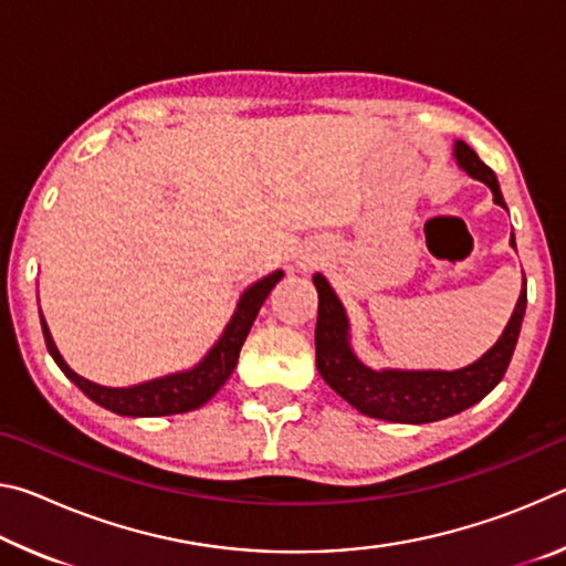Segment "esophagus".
<instances>
[{
    "label": "esophagus",
    "mask_w": 566,
    "mask_h": 566,
    "mask_svg": "<svg viewBox=\"0 0 566 566\" xmlns=\"http://www.w3.org/2000/svg\"><path fill=\"white\" fill-rule=\"evenodd\" d=\"M324 260H327V254H324L319 247L310 244L306 249H302L300 260H296V266H300L302 272H314V270H319V266L324 264Z\"/></svg>",
    "instance_id": "obj_1"
}]
</instances>
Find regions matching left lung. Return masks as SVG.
Returning a JSON list of instances; mask_svg holds the SVG:
<instances>
[{"label": "left lung", "instance_id": "left-lung-1", "mask_svg": "<svg viewBox=\"0 0 566 566\" xmlns=\"http://www.w3.org/2000/svg\"><path fill=\"white\" fill-rule=\"evenodd\" d=\"M454 159L459 169L492 189L494 205L506 209L496 175L476 157L472 147L457 139ZM510 244L514 247V234ZM312 282L319 294L314 344H317V369L322 379L361 415L399 421V424H427V421L454 417L490 395L510 367L526 310L524 282L502 337L494 342L492 349H486L482 357L462 369H371L352 349L347 310L327 276L317 272Z\"/></svg>", "mask_w": 566, "mask_h": 566}]
</instances>
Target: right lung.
Here are the masks:
<instances>
[{"instance_id": "1", "label": "right lung", "mask_w": 566, "mask_h": 566, "mask_svg": "<svg viewBox=\"0 0 566 566\" xmlns=\"http://www.w3.org/2000/svg\"><path fill=\"white\" fill-rule=\"evenodd\" d=\"M282 276L284 272L276 270L272 274L262 276V280L254 282L252 286H247L242 296H239L232 319L227 322L222 337L214 342V347L209 349L205 357L199 359V364H195V367L185 371H175V375H165V377L142 381V385H132V387H102L97 381L84 379L76 375L70 364L64 361L60 349H56L52 332L46 327L40 310L46 349H50L52 359L56 361V367L64 371L66 379L74 381V385L80 387L84 395L94 401V405L109 409L114 415L119 417L181 415V411H191L207 405V401L224 387V381L232 377L239 359V349H242L247 334L252 329V324L256 319V314H260L262 304L266 302V296H270V292L274 290Z\"/></svg>"}]
</instances>
